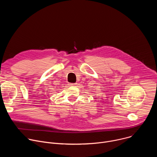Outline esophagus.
Listing matches in <instances>:
<instances>
[{
  "label": "esophagus",
  "mask_w": 157,
  "mask_h": 157,
  "mask_svg": "<svg viewBox=\"0 0 157 157\" xmlns=\"http://www.w3.org/2000/svg\"><path fill=\"white\" fill-rule=\"evenodd\" d=\"M70 86H76V85H77V83H73V84H70Z\"/></svg>",
  "instance_id": "esophagus-1"
}]
</instances>
